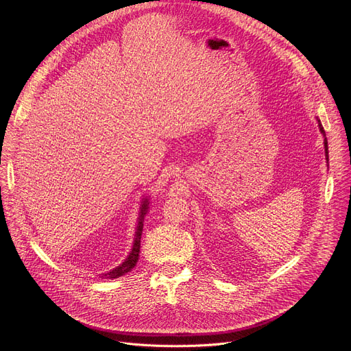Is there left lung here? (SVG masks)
I'll use <instances>...</instances> for the list:
<instances>
[{
    "instance_id": "obj_1",
    "label": "left lung",
    "mask_w": 351,
    "mask_h": 351,
    "mask_svg": "<svg viewBox=\"0 0 351 351\" xmlns=\"http://www.w3.org/2000/svg\"><path fill=\"white\" fill-rule=\"evenodd\" d=\"M318 122H319V121H318ZM319 130H321V133L325 136V130H324L321 122H319ZM325 152H326V157H328V140H326V137H325Z\"/></svg>"
}]
</instances>
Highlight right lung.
Masks as SVG:
<instances>
[{"label": "right lung", "instance_id": "obj_1", "mask_svg": "<svg viewBox=\"0 0 351 351\" xmlns=\"http://www.w3.org/2000/svg\"><path fill=\"white\" fill-rule=\"evenodd\" d=\"M147 199L143 203L141 206V214H140V219H138V225H137V230H136V239H134V244H133V250L130 256L125 260V263L122 265H119L118 268L107 272L104 276L108 278V279H115V278H119L122 275H125L126 272L132 271L133 267L136 265L137 260H138V253H140V239H141V233H143V219H144V215H145V211H147Z\"/></svg>", "mask_w": 351, "mask_h": 351}]
</instances>
